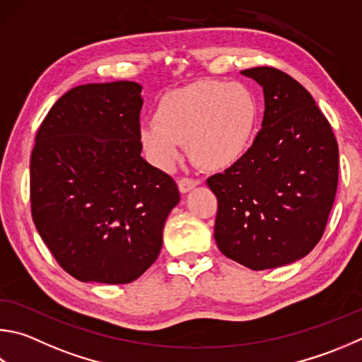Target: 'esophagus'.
Here are the masks:
<instances>
[{"instance_id":"esophagus-1","label":"esophagus","mask_w":362,"mask_h":362,"mask_svg":"<svg viewBox=\"0 0 362 362\" xmlns=\"http://www.w3.org/2000/svg\"><path fill=\"white\" fill-rule=\"evenodd\" d=\"M196 185H198V180L192 179V177H182L179 180V189L182 193L189 192V189H193Z\"/></svg>"}]
</instances>
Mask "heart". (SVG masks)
Listing matches in <instances>:
<instances>
[{"mask_svg": "<svg viewBox=\"0 0 362 362\" xmlns=\"http://www.w3.org/2000/svg\"><path fill=\"white\" fill-rule=\"evenodd\" d=\"M258 100L239 82L199 81L169 91L155 118L141 124L139 137L150 161L173 169L183 144L201 168H231L248 153L258 129Z\"/></svg>", "mask_w": 362, "mask_h": 362, "instance_id": "obj_1", "label": "heart"}]
</instances>
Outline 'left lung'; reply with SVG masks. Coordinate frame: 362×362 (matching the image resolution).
<instances>
[{"mask_svg": "<svg viewBox=\"0 0 362 362\" xmlns=\"http://www.w3.org/2000/svg\"><path fill=\"white\" fill-rule=\"evenodd\" d=\"M264 91L262 128L239 163L207 179L218 201L215 242L253 271L280 267L318 244L339 182V146L312 95L271 66L242 71Z\"/></svg>", "mask_w": 362, "mask_h": 362, "instance_id": "obj_1", "label": "left lung"}]
</instances>
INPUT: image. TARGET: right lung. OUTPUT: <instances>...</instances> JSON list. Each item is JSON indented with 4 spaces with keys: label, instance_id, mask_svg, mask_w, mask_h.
Returning <instances> with one entry per match:
<instances>
[{
    "label": "right lung",
    "instance_id": "right-lung-1",
    "mask_svg": "<svg viewBox=\"0 0 362 362\" xmlns=\"http://www.w3.org/2000/svg\"><path fill=\"white\" fill-rule=\"evenodd\" d=\"M141 90L129 81L78 85L37 129L31 216L58 264L81 281L139 279L180 201L173 177L141 156Z\"/></svg>",
    "mask_w": 362,
    "mask_h": 362
}]
</instances>
